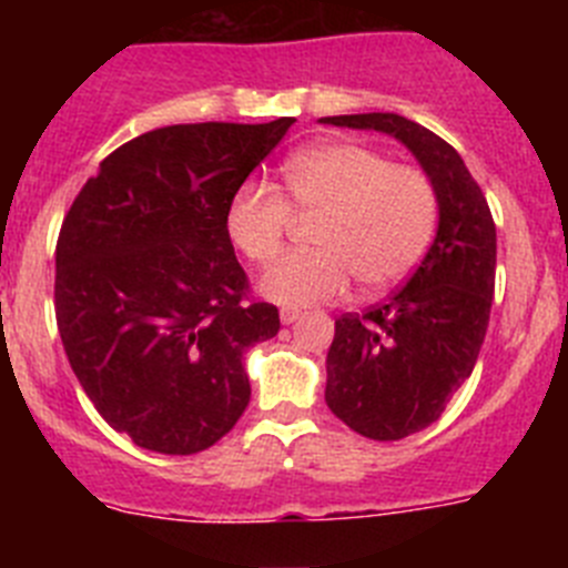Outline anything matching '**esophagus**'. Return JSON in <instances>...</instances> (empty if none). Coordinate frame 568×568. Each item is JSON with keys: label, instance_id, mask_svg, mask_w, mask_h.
Returning <instances> with one entry per match:
<instances>
[{"label": "esophagus", "instance_id": "1", "mask_svg": "<svg viewBox=\"0 0 568 568\" xmlns=\"http://www.w3.org/2000/svg\"><path fill=\"white\" fill-rule=\"evenodd\" d=\"M298 318H301L298 310H293V307L281 310V324H293V321H298Z\"/></svg>", "mask_w": 568, "mask_h": 568}]
</instances>
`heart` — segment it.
I'll list each match as a JSON object with an SVG mask.
<instances>
[{"mask_svg": "<svg viewBox=\"0 0 568 568\" xmlns=\"http://www.w3.org/2000/svg\"><path fill=\"white\" fill-rule=\"evenodd\" d=\"M284 194L287 200L273 184L247 182L224 213L227 239L255 264L281 253L290 207L321 215L310 235L315 253L287 255L261 275L258 293L281 307L338 298L349 275L366 293L393 287L418 267L438 222L435 187L420 170L355 142L298 150L284 168Z\"/></svg>", "mask_w": 568, "mask_h": 568, "instance_id": "obj_1", "label": "heart"}]
</instances>
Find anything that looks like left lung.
Instances as JSON below:
<instances>
[{
  "label": "left lung",
  "mask_w": 568,
  "mask_h": 568,
  "mask_svg": "<svg viewBox=\"0 0 568 568\" xmlns=\"http://www.w3.org/2000/svg\"><path fill=\"white\" fill-rule=\"evenodd\" d=\"M324 124L378 130L418 159L438 199L433 247L404 287L364 315L335 321L324 398L364 438L400 440L440 418L469 378L495 295V222L453 144L398 113L324 115Z\"/></svg>",
  "instance_id": "left-lung-1"
}]
</instances>
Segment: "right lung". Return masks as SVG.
I'll return each mask as SVG.
<instances>
[{
  "label": "right lung",
  "instance_id": "right-lung-1",
  "mask_svg": "<svg viewBox=\"0 0 568 568\" xmlns=\"http://www.w3.org/2000/svg\"><path fill=\"white\" fill-rule=\"evenodd\" d=\"M293 122L170 124L135 135L99 164L64 215V353L99 415L142 449L202 453L247 409L241 353L281 324L273 304L247 301L224 213Z\"/></svg>",
  "mask_w": 568,
  "mask_h": 568
}]
</instances>
